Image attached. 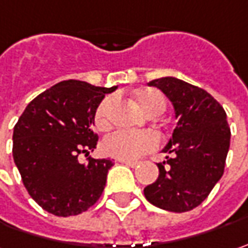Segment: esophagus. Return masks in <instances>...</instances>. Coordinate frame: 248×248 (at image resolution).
Instances as JSON below:
<instances>
[{"label": "esophagus", "instance_id": "1", "mask_svg": "<svg viewBox=\"0 0 248 248\" xmlns=\"http://www.w3.org/2000/svg\"><path fill=\"white\" fill-rule=\"evenodd\" d=\"M119 162H121V164H124V165H127V167H130V168H135L139 165V162H137V161H126V159H119Z\"/></svg>", "mask_w": 248, "mask_h": 248}]
</instances>
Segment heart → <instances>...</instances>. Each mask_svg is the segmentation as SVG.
Returning a JSON list of instances; mask_svg holds the SVG:
<instances>
[{"label":"heart","mask_w":248,"mask_h":248,"mask_svg":"<svg viewBox=\"0 0 248 248\" xmlns=\"http://www.w3.org/2000/svg\"><path fill=\"white\" fill-rule=\"evenodd\" d=\"M135 101L137 107L148 116H156L165 111V100L159 93L153 90H140L136 93ZM112 98L108 97L97 107L94 115V124L98 129H107L109 124V109ZM158 144L156 136L151 132H115L103 141V151L107 155L135 161L137 158L154 150Z\"/></svg>","instance_id":"heart-1"}]
</instances>
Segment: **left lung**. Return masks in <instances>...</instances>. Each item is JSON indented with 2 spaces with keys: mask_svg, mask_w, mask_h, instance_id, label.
<instances>
[{
  "mask_svg": "<svg viewBox=\"0 0 248 248\" xmlns=\"http://www.w3.org/2000/svg\"><path fill=\"white\" fill-rule=\"evenodd\" d=\"M148 86L169 98L178 124L162 150L172 156L156 164L159 176L144 196L158 208L186 212L199 207L223 175L231 145L226 112L210 93L178 78L155 79Z\"/></svg>",
  "mask_w": 248,
  "mask_h": 248,
  "instance_id": "obj_1",
  "label": "left lung"
}]
</instances>
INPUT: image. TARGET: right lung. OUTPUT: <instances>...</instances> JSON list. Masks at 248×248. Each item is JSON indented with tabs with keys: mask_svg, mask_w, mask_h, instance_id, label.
<instances>
[{
	"mask_svg": "<svg viewBox=\"0 0 248 248\" xmlns=\"http://www.w3.org/2000/svg\"><path fill=\"white\" fill-rule=\"evenodd\" d=\"M118 87L63 80L29 103L14 127V161L30 197L57 217L79 215L103 194L111 159L89 158L97 145L94 115Z\"/></svg>",
	"mask_w": 248,
	"mask_h": 248,
	"instance_id": "add662e5",
	"label": "right lung"
}]
</instances>
